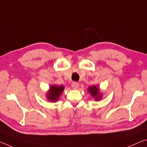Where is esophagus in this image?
Wrapping results in <instances>:
<instances>
[{
  "label": "esophagus",
  "instance_id": "1",
  "mask_svg": "<svg viewBox=\"0 0 147 147\" xmlns=\"http://www.w3.org/2000/svg\"><path fill=\"white\" fill-rule=\"evenodd\" d=\"M71 86H72V88H73V90H77L79 87V84L77 82H74L72 83Z\"/></svg>",
  "mask_w": 147,
  "mask_h": 147
}]
</instances>
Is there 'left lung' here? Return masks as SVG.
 I'll return each instance as SVG.
<instances>
[{"mask_svg": "<svg viewBox=\"0 0 147 147\" xmlns=\"http://www.w3.org/2000/svg\"><path fill=\"white\" fill-rule=\"evenodd\" d=\"M88 91L95 101H99L103 97V94L100 91V88L97 85H93L90 86L88 88Z\"/></svg>", "mask_w": 147, "mask_h": 147, "instance_id": "left-lung-1", "label": "left lung"}]
</instances>
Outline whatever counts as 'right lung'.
I'll return each mask as SVG.
<instances>
[{
  "label": "right lung",
  "mask_w": 147,
  "mask_h": 147,
  "mask_svg": "<svg viewBox=\"0 0 147 147\" xmlns=\"http://www.w3.org/2000/svg\"><path fill=\"white\" fill-rule=\"evenodd\" d=\"M65 90V86H58V85H52L50 86L49 90L46 93V97L48 101L50 102H55L59 99L61 94Z\"/></svg>",
  "instance_id": "add662e5"
}]
</instances>
